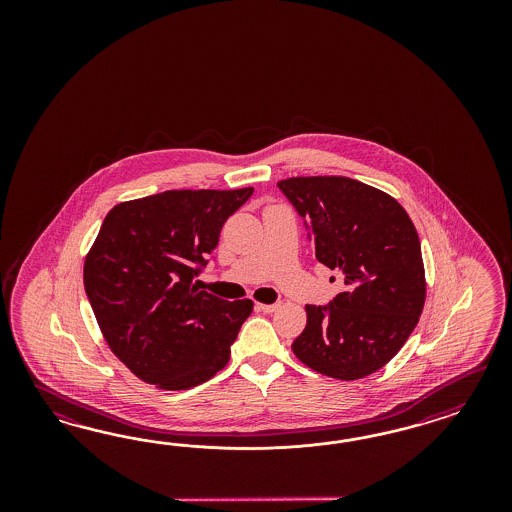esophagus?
<instances>
[{"label":"esophagus","mask_w":512,"mask_h":512,"mask_svg":"<svg viewBox=\"0 0 512 512\" xmlns=\"http://www.w3.org/2000/svg\"><path fill=\"white\" fill-rule=\"evenodd\" d=\"M281 304H257V308L259 310L264 311V313H274V311L278 310Z\"/></svg>","instance_id":"1"}]
</instances>
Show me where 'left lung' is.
Masks as SVG:
<instances>
[{
  "label": "left lung",
  "instance_id": "1",
  "mask_svg": "<svg viewBox=\"0 0 512 512\" xmlns=\"http://www.w3.org/2000/svg\"><path fill=\"white\" fill-rule=\"evenodd\" d=\"M278 186L306 219L317 261L345 283L330 306H306L293 353L340 381L372 375L396 357L424 308L419 233L400 202L353 178L293 176Z\"/></svg>",
  "mask_w": 512,
  "mask_h": 512
}]
</instances>
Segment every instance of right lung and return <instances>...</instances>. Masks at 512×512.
<instances>
[{
    "instance_id": "1",
    "label": "right lung",
    "mask_w": 512,
    "mask_h": 512,
    "mask_svg": "<svg viewBox=\"0 0 512 512\" xmlns=\"http://www.w3.org/2000/svg\"><path fill=\"white\" fill-rule=\"evenodd\" d=\"M251 193L172 189L120 202L105 217L84 289L110 351L142 381L187 390L227 366L253 302L221 300L191 279Z\"/></svg>"
}]
</instances>
